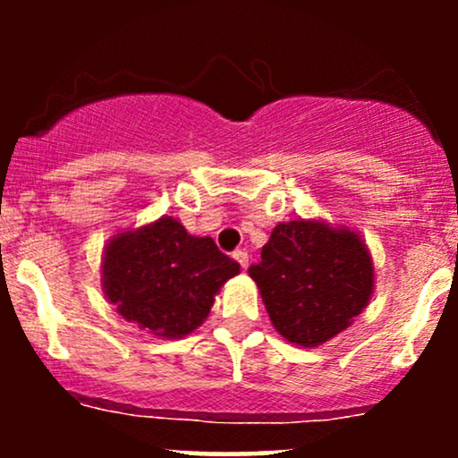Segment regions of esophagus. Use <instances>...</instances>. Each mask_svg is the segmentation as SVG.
Masks as SVG:
<instances>
[{"label": "esophagus", "mask_w": 458, "mask_h": 458, "mask_svg": "<svg viewBox=\"0 0 458 458\" xmlns=\"http://www.w3.org/2000/svg\"><path fill=\"white\" fill-rule=\"evenodd\" d=\"M233 256H234V260L239 262L241 267H243V269H247V267H250V254H247L245 250H236Z\"/></svg>", "instance_id": "1"}]
</instances>
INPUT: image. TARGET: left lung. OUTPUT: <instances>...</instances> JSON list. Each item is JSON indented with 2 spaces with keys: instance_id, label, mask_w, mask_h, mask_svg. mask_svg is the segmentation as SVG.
I'll return each instance as SVG.
<instances>
[{
  "instance_id": "left-lung-1",
  "label": "left lung",
  "mask_w": 458,
  "mask_h": 458,
  "mask_svg": "<svg viewBox=\"0 0 458 458\" xmlns=\"http://www.w3.org/2000/svg\"><path fill=\"white\" fill-rule=\"evenodd\" d=\"M250 277L277 334L303 349L349 329L375 291L366 241L349 225L325 219L277 224Z\"/></svg>"
}]
</instances>
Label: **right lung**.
Segmentation results:
<instances>
[{"instance_id": "obj_1", "label": "right lung", "mask_w": 458, "mask_h": 458, "mask_svg": "<svg viewBox=\"0 0 458 458\" xmlns=\"http://www.w3.org/2000/svg\"><path fill=\"white\" fill-rule=\"evenodd\" d=\"M241 271L211 236H193L163 215L123 230L105 245L101 286L129 323L165 340L185 338L204 323L215 295Z\"/></svg>"}]
</instances>
